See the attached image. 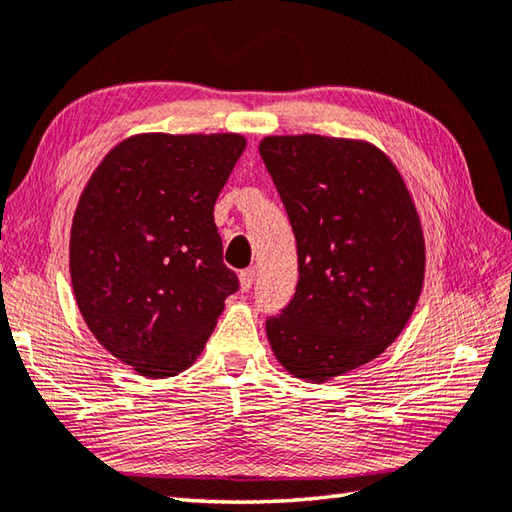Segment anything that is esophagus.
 Masks as SVG:
<instances>
[{
	"mask_svg": "<svg viewBox=\"0 0 512 512\" xmlns=\"http://www.w3.org/2000/svg\"><path fill=\"white\" fill-rule=\"evenodd\" d=\"M255 275H257L255 268H246V270H242V273H239V288H242L244 293H246V290L253 288Z\"/></svg>",
	"mask_w": 512,
	"mask_h": 512,
	"instance_id": "34e87169",
	"label": "esophagus"
}]
</instances>
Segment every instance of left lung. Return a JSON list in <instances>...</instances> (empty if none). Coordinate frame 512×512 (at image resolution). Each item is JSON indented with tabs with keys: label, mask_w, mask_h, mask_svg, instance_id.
Instances as JSON below:
<instances>
[{
	"label": "left lung",
	"mask_w": 512,
	"mask_h": 512,
	"mask_svg": "<svg viewBox=\"0 0 512 512\" xmlns=\"http://www.w3.org/2000/svg\"><path fill=\"white\" fill-rule=\"evenodd\" d=\"M259 155L299 259L295 297L266 335L290 375L322 384L373 362L408 324L424 286L422 222L397 166L364 139L270 135Z\"/></svg>",
	"instance_id": "8db88e82"
}]
</instances>
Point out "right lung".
Segmentation results:
<instances>
[{
	"label": "right lung",
	"instance_id": "add662e5",
	"mask_svg": "<svg viewBox=\"0 0 512 512\" xmlns=\"http://www.w3.org/2000/svg\"><path fill=\"white\" fill-rule=\"evenodd\" d=\"M244 148L237 133L133 135L82 190L70 228L79 313L139 375L193 366L239 288L213 210Z\"/></svg>",
	"mask_w": 512,
	"mask_h": 512
}]
</instances>
